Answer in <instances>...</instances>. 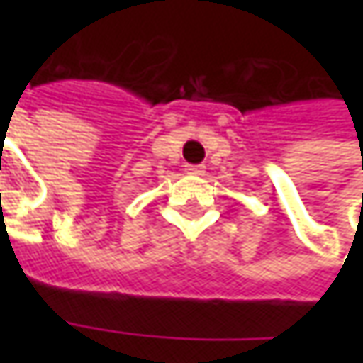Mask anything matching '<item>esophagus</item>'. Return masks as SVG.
Segmentation results:
<instances>
[{
  "mask_svg": "<svg viewBox=\"0 0 363 363\" xmlns=\"http://www.w3.org/2000/svg\"><path fill=\"white\" fill-rule=\"evenodd\" d=\"M203 169H206L203 165H188V167H186V172L191 175H202Z\"/></svg>",
  "mask_w": 363,
  "mask_h": 363,
  "instance_id": "esophagus-1",
  "label": "esophagus"
}]
</instances>
